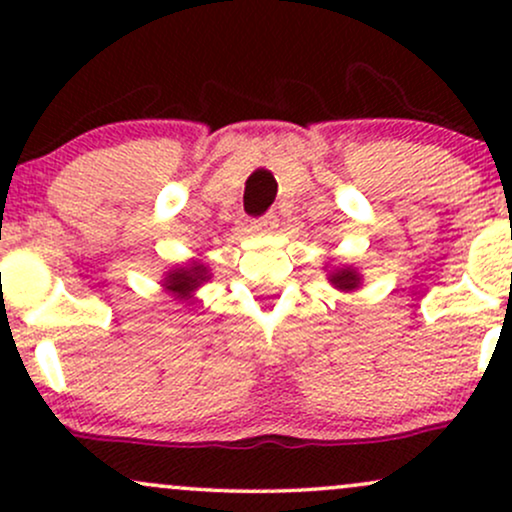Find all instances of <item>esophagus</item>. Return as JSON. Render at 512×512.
Here are the masks:
<instances>
[{
  "label": "esophagus",
  "instance_id": "1",
  "mask_svg": "<svg viewBox=\"0 0 512 512\" xmlns=\"http://www.w3.org/2000/svg\"><path fill=\"white\" fill-rule=\"evenodd\" d=\"M274 226H276V219H274L272 214H267V216H262V219L252 221L250 231H252V233H269Z\"/></svg>",
  "mask_w": 512,
  "mask_h": 512
}]
</instances>
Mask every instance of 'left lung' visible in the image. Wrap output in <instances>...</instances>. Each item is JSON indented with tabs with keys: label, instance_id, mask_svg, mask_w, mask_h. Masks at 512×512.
<instances>
[{
	"label": "left lung",
	"instance_id": "obj_1",
	"mask_svg": "<svg viewBox=\"0 0 512 512\" xmlns=\"http://www.w3.org/2000/svg\"><path fill=\"white\" fill-rule=\"evenodd\" d=\"M325 269H327V281H330L337 291L351 293V291L361 289L363 276L356 267H351V264H342V267H332V269L325 264Z\"/></svg>",
	"mask_w": 512,
	"mask_h": 512
}]
</instances>
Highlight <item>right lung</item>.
<instances>
[{
	"label": "right lung",
	"instance_id": "1",
	"mask_svg": "<svg viewBox=\"0 0 512 512\" xmlns=\"http://www.w3.org/2000/svg\"><path fill=\"white\" fill-rule=\"evenodd\" d=\"M209 279H211V269L207 262L187 260L182 264H173L168 272H163L161 286H163V291L173 298V301L185 303V308H187V305L197 303L195 293L199 286L207 284Z\"/></svg>",
	"mask_w": 512,
	"mask_h": 512
}]
</instances>
